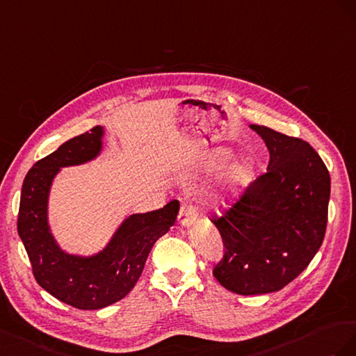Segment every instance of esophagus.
I'll return each instance as SVG.
<instances>
[{
	"label": "esophagus",
	"instance_id": "esophagus-1",
	"mask_svg": "<svg viewBox=\"0 0 356 356\" xmlns=\"http://www.w3.org/2000/svg\"><path fill=\"white\" fill-rule=\"evenodd\" d=\"M179 223L184 227L194 225L197 220V209L192 204H184L179 211Z\"/></svg>",
	"mask_w": 356,
	"mask_h": 356
}]
</instances>
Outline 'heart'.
<instances>
[{"label":"heart","mask_w":356,"mask_h":356,"mask_svg":"<svg viewBox=\"0 0 356 356\" xmlns=\"http://www.w3.org/2000/svg\"><path fill=\"white\" fill-rule=\"evenodd\" d=\"M231 152L227 149H215L209 152L206 155V158L202 159V164H204L207 168H219L222 165H225L227 162L231 159ZM250 171V167L248 164H243V165H237L232 170H229V172L227 175L225 179V189L228 192L236 191L240 185L243 179H245Z\"/></svg>","instance_id":"b5f03b06"}]
</instances>
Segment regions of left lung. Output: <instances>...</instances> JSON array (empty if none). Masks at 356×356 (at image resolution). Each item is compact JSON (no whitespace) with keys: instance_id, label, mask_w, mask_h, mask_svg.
<instances>
[{"instance_id":"8db88e82","label":"left lung","mask_w":356,"mask_h":356,"mask_svg":"<svg viewBox=\"0 0 356 356\" xmlns=\"http://www.w3.org/2000/svg\"><path fill=\"white\" fill-rule=\"evenodd\" d=\"M250 128L270 152L267 172L211 220L225 246L213 276L238 296L280 291L306 270L325 237L331 192L330 172L307 141Z\"/></svg>"}]
</instances>
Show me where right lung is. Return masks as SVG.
Segmentation results:
<instances>
[{
    "label": "right lung",
    "instance_id": "add662e5",
    "mask_svg": "<svg viewBox=\"0 0 356 356\" xmlns=\"http://www.w3.org/2000/svg\"><path fill=\"white\" fill-rule=\"evenodd\" d=\"M104 128L70 138L28 171L20 194L17 232L31 261L37 283L50 296L80 310H97L124 298L134 288L155 241L175 225L179 201L128 216L107 246L90 257L60 249L49 227L50 186L64 167L95 159Z\"/></svg>",
    "mask_w": 356,
    "mask_h": 356
}]
</instances>
